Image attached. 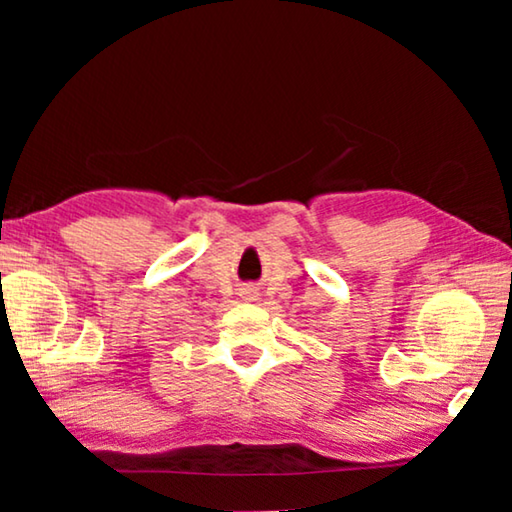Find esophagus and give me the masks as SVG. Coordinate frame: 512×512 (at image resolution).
Returning a JSON list of instances; mask_svg holds the SVG:
<instances>
[{"label":"esophagus","mask_w":512,"mask_h":512,"mask_svg":"<svg viewBox=\"0 0 512 512\" xmlns=\"http://www.w3.org/2000/svg\"><path fill=\"white\" fill-rule=\"evenodd\" d=\"M240 293H242L244 300H254V298H256V289H254V286H244V289H242Z\"/></svg>","instance_id":"34e87169"}]
</instances>
